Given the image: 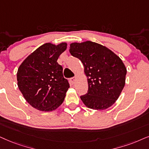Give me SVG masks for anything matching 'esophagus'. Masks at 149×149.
Instances as JSON below:
<instances>
[{
	"instance_id": "1",
	"label": "esophagus",
	"mask_w": 149,
	"mask_h": 149,
	"mask_svg": "<svg viewBox=\"0 0 149 149\" xmlns=\"http://www.w3.org/2000/svg\"><path fill=\"white\" fill-rule=\"evenodd\" d=\"M70 80H71V82L72 84H74L75 82H76V77H73V78H71V79H70Z\"/></svg>"
}]
</instances>
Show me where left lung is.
<instances>
[{"label":"left lung","mask_w":149,"mask_h":149,"mask_svg":"<svg viewBox=\"0 0 149 149\" xmlns=\"http://www.w3.org/2000/svg\"><path fill=\"white\" fill-rule=\"evenodd\" d=\"M71 54L80 59L88 77V88L80 98L88 108L106 109L118 100L125 84L127 69L113 52L97 43H71Z\"/></svg>","instance_id":"8db88e82"}]
</instances>
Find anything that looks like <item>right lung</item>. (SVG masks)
<instances>
[{"mask_svg":"<svg viewBox=\"0 0 149 149\" xmlns=\"http://www.w3.org/2000/svg\"><path fill=\"white\" fill-rule=\"evenodd\" d=\"M66 49V43L57 46L45 43L30 54L18 69L20 92L27 102L38 110H55L64 101L70 85L57 60Z\"/></svg>","mask_w":149,"mask_h":149,"instance_id":"obj_1","label":"right lung"}]
</instances>
